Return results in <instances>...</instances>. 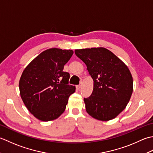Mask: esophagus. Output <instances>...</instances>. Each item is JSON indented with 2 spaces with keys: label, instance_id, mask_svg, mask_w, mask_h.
Here are the masks:
<instances>
[{
  "label": "esophagus",
  "instance_id": "34e87169",
  "mask_svg": "<svg viewBox=\"0 0 153 153\" xmlns=\"http://www.w3.org/2000/svg\"><path fill=\"white\" fill-rule=\"evenodd\" d=\"M82 82H80V85H77L76 87V88L78 89V90H80V88H81V86H82Z\"/></svg>",
  "mask_w": 153,
  "mask_h": 153
}]
</instances>
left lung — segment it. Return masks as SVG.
I'll use <instances>...</instances> for the list:
<instances>
[{"mask_svg":"<svg viewBox=\"0 0 153 153\" xmlns=\"http://www.w3.org/2000/svg\"><path fill=\"white\" fill-rule=\"evenodd\" d=\"M94 81L91 96L84 98L86 111L100 121L114 119L126 108L133 90L128 67L104 48L75 49Z\"/></svg>","mask_w":153,"mask_h":153,"instance_id":"1","label":"left lung"}]
</instances>
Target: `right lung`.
I'll use <instances>...</instances> for the list:
<instances>
[{"label":"right lung","instance_id":"1","mask_svg":"<svg viewBox=\"0 0 153 153\" xmlns=\"http://www.w3.org/2000/svg\"><path fill=\"white\" fill-rule=\"evenodd\" d=\"M73 54L71 49L51 48L42 52L25 68L19 81L24 104L39 120H56L63 113L75 86L68 85L69 73L64 65Z\"/></svg>","mask_w":153,"mask_h":153}]
</instances>
